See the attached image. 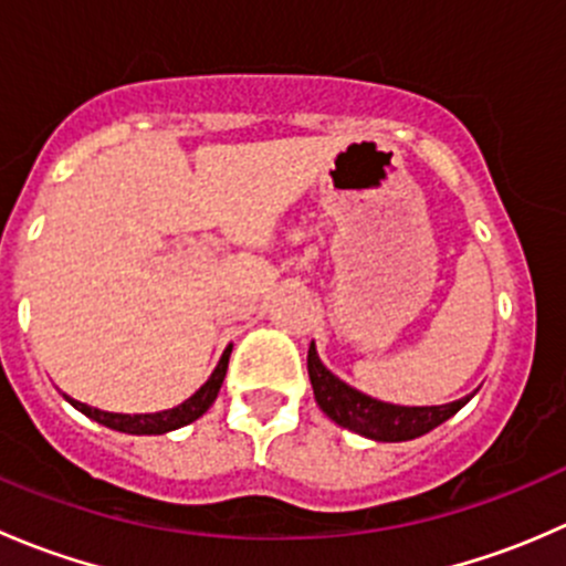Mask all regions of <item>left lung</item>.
Segmentation results:
<instances>
[{
    "instance_id": "8db88e82",
    "label": "left lung",
    "mask_w": 566,
    "mask_h": 566,
    "mask_svg": "<svg viewBox=\"0 0 566 566\" xmlns=\"http://www.w3.org/2000/svg\"><path fill=\"white\" fill-rule=\"evenodd\" d=\"M306 367H310V380L319 408L339 427H347V430L373 438V441H410V438L424 436V432L436 430L438 424L452 419L471 399L462 397L458 402L430 405V408H405V405L380 402V399L350 389L345 380L328 373L317 358L315 345H310Z\"/></svg>"
}]
</instances>
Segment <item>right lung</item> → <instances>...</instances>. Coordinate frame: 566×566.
Listing matches in <instances>:
<instances>
[{
    "label": "right lung",
    "mask_w": 566,
    "mask_h": 566,
    "mask_svg": "<svg viewBox=\"0 0 566 566\" xmlns=\"http://www.w3.org/2000/svg\"><path fill=\"white\" fill-rule=\"evenodd\" d=\"M230 353H232V347H227L224 356H221V361H219V367H216L213 375L208 378V384L193 394L191 399H186V402L177 405V408H172V410L128 416V413H106V410L90 408V405L76 402V399H71V397H67V402H71L73 408L82 410L84 416H90V419L98 421V424L112 427V430H117V432H130V436H161V432H169V430H177V427L191 424L193 419H199V416H202L205 410L213 405V399L219 397L221 384H224L227 364H230Z\"/></svg>",
    "instance_id": "1"
}]
</instances>
